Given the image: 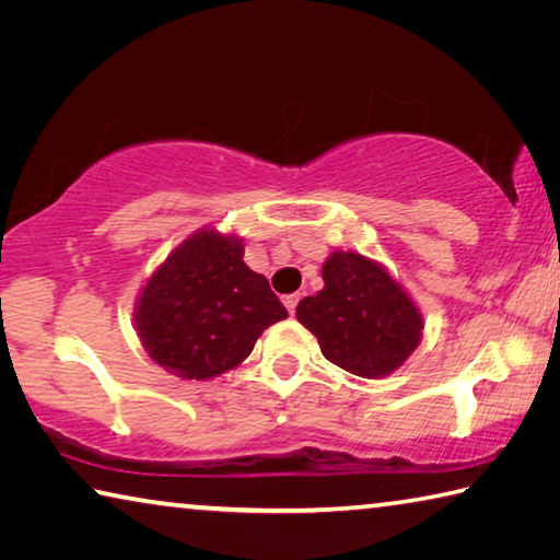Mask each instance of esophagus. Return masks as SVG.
<instances>
[{
    "instance_id": "1",
    "label": "esophagus",
    "mask_w": 560,
    "mask_h": 560,
    "mask_svg": "<svg viewBox=\"0 0 560 560\" xmlns=\"http://www.w3.org/2000/svg\"><path fill=\"white\" fill-rule=\"evenodd\" d=\"M299 293H289V296H283V306L289 308V314H296V306H299Z\"/></svg>"
}]
</instances>
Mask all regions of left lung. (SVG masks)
<instances>
[{
	"instance_id": "left-lung-1",
	"label": "left lung",
	"mask_w": 560,
	"mask_h": 560,
	"mask_svg": "<svg viewBox=\"0 0 560 560\" xmlns=\"http://www.w3.org/2000/svg\"><path fill=\"white\" fill-rule=\"evenodd\" d=\"M296 318L330 363L360 377L390 375L422 338V316L400 283L355 252L330 254L324 289L299 303Z\"/></svg>"
}]
</instances>
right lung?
<instances>
[{"mask_svg": "<svg viewBox=\"0 0 560 560\" xmlns=\"http://www.w3.org/2000/svg\"><path fill=\"white\" fill-rule=\"evenodd\" d=\"M242 257V240L202 230L148 279L136 328L158 365L207 381L240 365L261 330L289 316L269 281Z\"/></svg>", "mask_w": 560, "mask_h": 560, "instance_id": "right-lung-1", "label": "right lung"}]
</instances>
